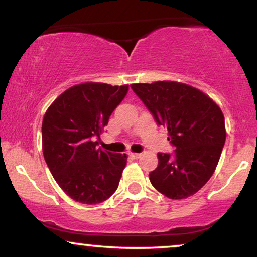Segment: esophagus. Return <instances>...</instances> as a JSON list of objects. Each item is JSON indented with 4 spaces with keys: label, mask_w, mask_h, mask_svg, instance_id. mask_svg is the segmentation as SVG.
<instances>
[{
    "label": "esophagus",
    "mask_w": 257,
    "mask_h": 257,
    "mask_svg": "<svg viewBox=\"0 0 257 257\" xmlns=\"http://www.w3.org/2000/svg\"><path fill=\"white\" fill-rule=\"evenodd\" d=\"M128 156L132 158V159H138V158H140V153H128Z\"/></svg>",
    "instance_id": "34e87169"
}]
</instances>
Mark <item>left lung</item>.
<instances>
[{
  "instance_id": "8db88e82",
  "label": "left lung",
  "mask_w": 257,
  "mask_h": 257,
  "mask_svg": "<svg viewBox=\"0 0 257 257\" xmlns=\"http://www.w3.org/2000/svg\"><path fill=\"white\" fill-rule=\"evenodd\" d=\"M159 125L167 127L174 154L158 153L150 181L161 194L180 200L195 194L212 177L220 160L226 126L212 98L187 84L159 80L131 85Z\"/></svg>"
}]
</instances>
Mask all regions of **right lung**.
<instances>
[{
    "instance_id": "add662e5",
    "label": "right lung",
    "mask_w": 257,
    "mask_h": 257,
    "mask_svg": "<svg viewBox=\"0 0 257 257\" xmlns=\"http://www.w3.org/2000/svg\"><path fill=\"white\" fill-rule=\"evenodd\" d=\"M128 85L87 82L56 98L42 122L43 156L66 195L85 205L107 200L118 188L127 156L97 149L99 137Z\"/></svg>"
}]
</instances>
